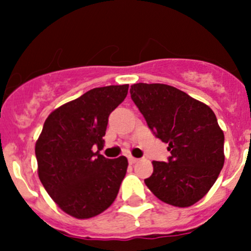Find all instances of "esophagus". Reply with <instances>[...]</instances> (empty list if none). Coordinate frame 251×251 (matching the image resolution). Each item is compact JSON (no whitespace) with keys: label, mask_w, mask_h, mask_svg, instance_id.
Returning a JSON list of instances; mask_svg holds the SVG:
<instances>
[{"label":"esophagus","mask_w":251,"mask_h":251,"mask_svg":"<svg viewBox=\"0 0 251 251\" xmlns=\"http://www.w3.org/2000/svg\"><path fill=\"white\" fill-rule=\"evenodd\" d=\"M138 161V159L133 158V156H128V163L131 164V165H133V164H136Z\"/></svg>","instance_id":"1"}]
</instances>
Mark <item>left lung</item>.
Wrapping results in <instances>:
<instances>
[{
	"label": "left lung",
	"mask_w": 251,
	"mask_h": 251,
	"mask_svg": "<svg viewBox=\"0 0 251 251\" xmlns=\"http://www.w3.org/2000/svg\"><path fill=\"white\" fill-rule=\"evenodd\" d=\"M131 98L155 137L169 143L168 163L153 161L144 179L166 204L191 206L209 192L224 168L225 136L206 104L164 83H135Z\"/></svg>",
	"instance_id": "obj_1"
}]
</instances>
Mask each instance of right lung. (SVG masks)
<instances>
[{
	"label": "right lung",
	"instance_id": "add662e5",
	"mask_svg": "<svg viewBox=\"0 0 251 251\" xmlns=\"http://www.w3.org/2000/svg\"><path fill=\"white\" fill-rule=\"evenodd\" d=\"M128 85L87 91L48 115L35 146L37 173L64 212L90 219L113 204L127 170V159H107L103 146L108 118L126 98Z\"/></svg>",
	"mask_w": 251,
	"mask_h": 251
}]
</instances>
